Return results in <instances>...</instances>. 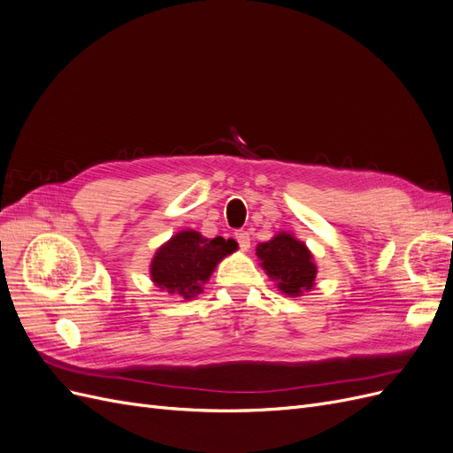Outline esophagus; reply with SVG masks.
I'll list each match as a JSON object with an SVG mask.
<instances>
[{
    "mask_svg": "<svg viewBox=\"0 0 453 453\" xmlns=\"http://www.w3.org/2000/svg\"><path fill=\"white\" fill-rule=\"evenodd\" d=\"M236 240H238V243H240V250H242V251H248V250L251 248V238H250V232H245V230H240V232H236Z\"/></svg>",
    "mask_w": 453,
    "mask_h": 453,
    "instance_id": "34e87169",
    "label": "esophagus"
}]
</instances>
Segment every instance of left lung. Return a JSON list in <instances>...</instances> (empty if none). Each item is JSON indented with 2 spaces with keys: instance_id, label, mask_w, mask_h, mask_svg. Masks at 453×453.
<instances>
[{
  "instance_id": "obj_1",
  "label": "left lung",
  "mask_w": 453,
  "mask_h": 453,
  "mask_svg": "<svg viewBox=\"0 0 453 453\" xmlns=\"http://www.w3.org/2000/svg\"><path fill=\"white\" fill-rule=\"evenodd\" d=\"M258 265L287 296H303L315 287L318 265L304 242L291 232H278L272 240L257 245Z\"/></svg>"
}]
</instances>
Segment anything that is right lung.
<instances>
[{
  "mask_svg": "<svg viewBox=\"0 0 453 453\" xmlns=\"http://www.w3.org/2000/svg\"><path fill=\"white\" fill-rule=\"evenodd\" d=\"M236 250L238 243L232 238L210 240L193 228L180 230L160 245L150 260V281L164 293L190 300L202 293L217 265Z\"/></svg>",
  "mask_w": 453,
  "mask_h": 453,
  "instance_id": "right-lung-1",
  "label": "right lung"
}]
</instances>
